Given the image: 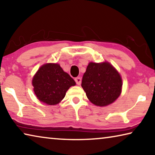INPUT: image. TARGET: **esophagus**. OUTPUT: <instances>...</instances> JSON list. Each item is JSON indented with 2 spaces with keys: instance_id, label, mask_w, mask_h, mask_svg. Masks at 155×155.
Returning a JSON list of instances; mask_svg holds the SVG:
<instances>
[{
  "instance_id": "34e87169",
  "label": "esophagus",
  "mask_w": 155,
  "mask_h": 155,
  "mask_svg": "<svg viewBox=\"0 0 155 155\" xmlns=\"http://www.w3.org/2000/svg\"><path fill=\"white\" fill-rule=\"evenodd\" d=\"M75 82L77 85H81V77H77L75 78Z\"/></svg>"
}]
</instances>
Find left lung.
Here are the masks:
<instances>
[{
    "mask_svg": "<svg viewBox=\"0 0 155 155\" xmlns=\"http://www.w3.org/2000/svg\"><path fill=\"white\" fill-rule=\"evenodd\" d=\"M81 86L91 103L104 107L118 98L122 91V78L108 62H91L84 73Z\"/></svg>",
    "mask_w": 155,
    "mask_h": 155,
    "instance_id": "8db88e82",
    "label": "left lung"
}]
</instances>
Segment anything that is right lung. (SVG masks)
<instances>
[{
	"label": "right lung",
	"mask_w": 155,
	"mask_h": 155,
	"mask_svg": "<svg viewBox=\"0 0 155 155\" xmlns=\"http://www.w3.org/2000/svg\"><path fill=\"white\" fill-rule=\"evenodd\" d=\"M32 84L34 92L41 102L54 105L61 101L68 89L76 83L59 64H47L38 70Z\"/></svg>",
	"instance_id": "right-lung-1"
}]
</instances>
